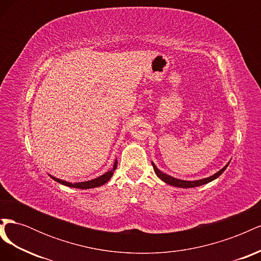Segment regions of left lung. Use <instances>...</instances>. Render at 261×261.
I'll return each instance as SVG.
<instances>
[{"mask_svg": "<svg viewBox=\"0 0 261 261\" xmlns=\"http://www.w3.org/2000/svg\"><path fill=\"white\" fill-rule=\"evenodd\" d=\"M227 165H228V163L225 165V167L222 170H220L219 172L216 173V174H213L210 177L198 179V180H183V179H178V178L172 177L168 174H165V173L161 172L159 169H158L154 165V163L152 162V167H153V170L155 172V174L158 175V177L161 178L164 181V183H167V184L172 185V186H175V187H181V188H191V187H197V186H201V185L207 184V183H209V181L216 179L217 177H219L221 174H222L224 170L227 168Z\"/></svg>", "mask_w": 261, "mask_h": 261, "instance_id": "1", "label": "left lung"}]
</instances>
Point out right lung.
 <instances>
[{
    "label": "right lung",
    "instance_id": "1",
    "mask_svg": "<svg viewBox=\"0 0 261 261\" xmlns=\"http://www.w3.org/2000/svg\"><path fill=\"white\" fill-rule=\"evenodd\" d=\"M116 167H117V161L115 160L114 165H113V169H112L111 171H108V172L106 173V174L101 175V176H99V177H97V178L88 180V181H82V183H74V184H73V183H68V181L62 180V179L57 178V177H54V176H51V177H52L54 180H57L58 183L63 184V185H65V186H68V187L81 188V189H88V188H94V187H98V186H101V185L106 184L107 181L112 177L113 172L115 171Z\"/></svg>",
    "mask_w": 261,
    "mask_h": 261
}]
</instances>
